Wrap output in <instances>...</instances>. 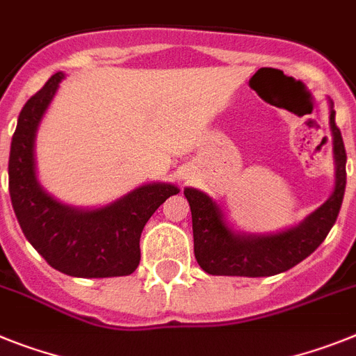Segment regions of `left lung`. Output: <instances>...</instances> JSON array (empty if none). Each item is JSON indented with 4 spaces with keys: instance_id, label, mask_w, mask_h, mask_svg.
Wrapping results in <instances>:
<instances>
[{
    "instance_id": "obj_1",
    "label": "left lung",
    "mask_w": 356,
    "mask_h": 356,
    "mask_svg": "<svg viewBox=\"0 0 356 356\" xmlns=\"http://www.w3.org/2000/svg\"><path fill=\"white\" fill-rule=\"evenodd\" d=\"M330 129L333 136L335 187L330 198L296 227L275 234H247L234 230L218 202L203 191L185 187L193 214L194 256L211 275L266 277L286 272L317 250L335 225L346 191V149L335 124L330 100Z\"/></svg>"
}]
</instances>
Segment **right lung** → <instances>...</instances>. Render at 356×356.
<instances>
[{"mask_svg": "<svg viewBox=\"0 0 356 356\" xmlns=\"http://www.w3.org/2000/svg\"><path fill=\"white\" fill-rule=\"evenodd\" d=\"M65 79L57 72L21 109L8 158V191L25 238L51 268L72 277H120L140 263V236L163 202L180 189L153 181L104 207L60 203L42 189L35 172V135Z\"/></svg>", "mask_w": 356, "mask_h": 356, "instance_id": "right-lung-1", "label": "right lung"}]
</instances>
